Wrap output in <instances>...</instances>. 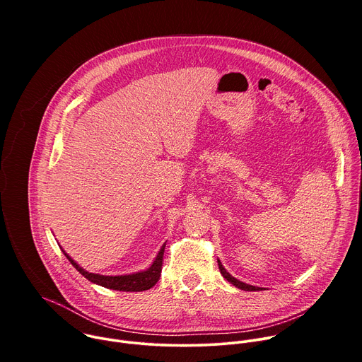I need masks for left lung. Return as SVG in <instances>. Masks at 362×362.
Here are the masks:
<instances>
[{"instance_id": "1", "label": "left lung", "mask_w": 362, "mask_h": 362, "mask_svg": "<svg viewBox=\"0 0 362 362\" xmlns=\"http://www.w3.org/2000/svg\"><path fill=\"white\" fill-rule=\"evenodd\" d=\"M218 265H219V271H221V274H222V276L228 281V282H230L232 285H235L236 288H239V289H243V291H262V288H259V286H253V285H249V284H245V282H242V281H239V279H236L235 276H232L225 268H223V265H222V262L218 259Z\"/></svg>"}]
</instances>
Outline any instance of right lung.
<instances>
[{"label":"right lung","instance_id":"1","mask_svg":"<svg viewBox=\"0 0 362 362\" xmlns=\"http://www.w3.org/2000/svg\"><path fill=\"white\" fill-rule=\"evenodd\" d=\"M165 246L166 243L162 245V247L159 249L156 257L151 262V265L144 269V271H139V272H133V274H126V275H100V274H91L86 269H83L73 257L62 247L63 253L66 255L67 259L70 261V264L90 282L105 286L107 289H113V291H123V292H141V291H147L151 286L156 285V282L160 278L162 274V264H163V252H165Z\"/></svg>","mask_w":362,"mask_h":362}]
</instances>
